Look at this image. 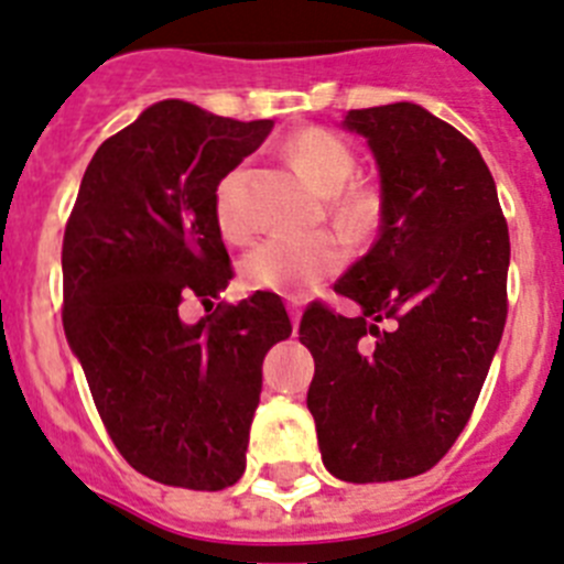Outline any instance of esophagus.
Returning <instances> with one entry per match:
<instances>
[{
    "mask_svg": "<svg viewBox=\"0 0 564 564\" xmlns=\"http://www.w3.org/2000/svg\"><path fill=\"white\" fill-rule=\"evenodd\" d=\"M286 308H289V317H292V328H294V332H297V326H301L303 303L297 301V297H289V301H286Z\"/></svg>",
    "mask_w": 564,
    "mask_h": 564,
    "instance_id": "34e87169",
    "label": "esophagus"
}]
</instances>
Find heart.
I'll list each match as a JSON object with an SVG mask.
<instances>
[{
  "mask_svg": "<svg viewBox=\"0 0 564 564\" xmlns=\"http://www.w3.org/2000/svg\"><path fill=\"white\" fill-rule=\"evenodd\" d=\"M286 156L294 171L319 194H326L328 213L348 232H365L379 219L382 196L370 182H351L357 156L343 137L319 126L294 131L286 140ZM216 225L230 241L250 236V221L236 205V174L216 187ZM345 241L332 230L289 236L275 232L258 241L238 267L241 283L252 292H275L301 297L319 281L337 275L345 267Z\"/></svg>",
  "mask_w": 564,
  "mask_h": 564,
  "instance_id": "1",
  "label": "heart"
}]
</instances>
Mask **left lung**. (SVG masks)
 <instances>
[{
	"label": "left lung",
	"mask_w": 564,
	"mask_h": 564,
	"mask_svg": "<svg viewBox=\"0 0 564 564\" xmlns=\"http://www.w3.org/2000/svg\"><path fill=\"white\" fill-rule=\"evenodd\" d=\"M343 126L377 156L382 225L334 283L362 312H303L306 404L334 478L384 484L433 469L464 433L509 312V225L480 151L427 109H351Z\"/></svg>",
	"instance_id": "left-lung-1"
}]
</instances>
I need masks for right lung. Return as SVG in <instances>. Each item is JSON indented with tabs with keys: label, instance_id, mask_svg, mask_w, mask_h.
Segmentation results:
<instances>
[{
	"label": "right lung",
	"instance_id": "right-lung-1",
	"mask_svg": "<svg viewBox=\"0 0 564 564\" xmlns=\"http://www.w3.org/2000/svg\"><path fill=\"white\" fill-rule=\"evenodd\" d=\"M270 131L162 100L100 143L69 213L64 332L109 438L156 484L219 491L245 475L263 357L292 334L270 292L180 319L230 283L216 187Z\"/></svg>",
	"mask_w": 564,
	"mask_h": 564
}]
</instances>
